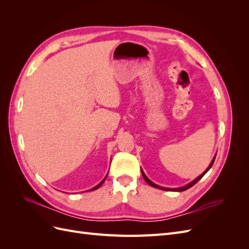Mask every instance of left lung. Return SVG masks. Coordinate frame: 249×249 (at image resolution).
<instances>
[{
  "mask_svg": "<svg viewBox=\"0 0 249 249\" xmlns=\"http://www.w3.org/2000/svg\"><path fill=\"white\" fill-rule=\"evenodd\" d=\"M215 158H216V155L214 156V158H213V160L211 161V163H210V165L208 166V168L203 171L201 175L199 176V177H197L195 179H193L191 183H189V184H187V185H185V186H183V187H178V188H165V187H161V186H159V185H156L155 183H153L152 180H150L146 176H145V173H144V171H143L142 169H141V173H142V177H143V178L145 179V182L149 185V186H152V187H155V188H158V189H161V190H166V191H178V192H180V191H185V190H187V189H189V188H191L193 185H195L196 184L198 180L206 175V173L210 170V168L212 167V165H213V163H214V161H215Z\"/></svg>",
  "mask_w": 249,
  "mask_h": 249,
  "instance_id": "8db88e82",
  "label": "left lung"
}]
</instances>
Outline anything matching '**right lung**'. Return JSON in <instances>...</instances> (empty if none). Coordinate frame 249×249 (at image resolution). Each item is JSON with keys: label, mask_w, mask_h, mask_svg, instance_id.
<instances>
[{"label": "right lung", "mask_w": 249, "mask_h": 249, "mask_svg": "<svg viewBox=\"0 0 249 249\" xmlns=\"http://www.w3.org/2000/svg\"><path fill=\"white\" fill-rule=\"evenodd\" d=\"M107 176H108V173H107ZM107 176L106 177H105V178L102 180V182L99 184V185H96L95 187H93V188H91V189H90V191H93V190H96L97 189V188H100L102 185H103V183L105 182V179H106V178H107Z\"/></svg>", "instance_id": "obj_1"}]
</instances>
